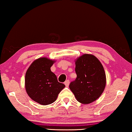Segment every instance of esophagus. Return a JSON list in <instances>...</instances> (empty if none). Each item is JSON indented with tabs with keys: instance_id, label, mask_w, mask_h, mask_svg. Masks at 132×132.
I'll use <instances>...</instances> for the list:
<instances>
[{
	"instance_id": "esophagus-1",
	"label": "esophagus",
	"mask_w": 132,
	"mask_h": 132,
	"mask_svg": "<svg viewBox=\"0 0 132 132\" xmlns=\"http://www.w3.org/2000/svg\"><path fill=\"white\" fill-rule=\"evenodd\" d=\"M69 84H70V81H69V80H66L65 81V82H64V84L65 85L66 87H68Z\"/></svg>"
}]
</instances>
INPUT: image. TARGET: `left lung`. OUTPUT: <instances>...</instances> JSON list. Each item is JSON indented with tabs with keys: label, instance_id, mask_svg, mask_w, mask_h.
I'll use <instances>...</instances> for the list:
<instances>
[{
	"label": "left lung",
	"instance_id": "left-lung-1",
	"mask_svg": "<svg viewBox=\"0 0 132 132\" xmlns=\"http://www.w3.org/2000/svg\"><path fill=\"white\" fill-rule=\"evenodd\" d=\"M77 78L69 87L78 102L87 104L98 99L104 90L106 76L98 58L84 54L75 60Z\"/></svg>",
	"mask_w": 132,
	"mask_h": 132
}]
</instances>
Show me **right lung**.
<instances>
[{
	"label": "right lung",
	"mask_w": 132,
	"mask_h": 132,
	"mask_svg": "<svg viewBox=\"0 0 132 132\" xmlns=\"http://www.w3.org/2000/svg\"><path fill=\"white\" fill-rule=\"evenodd\" d=\"M55 60L39 58L30 65L25 78L26 92L32 100L41 105L52 104L65 86L58 81L51 70Z\"/></svg>",
	"instance_id": "1"
}]
</instances>
